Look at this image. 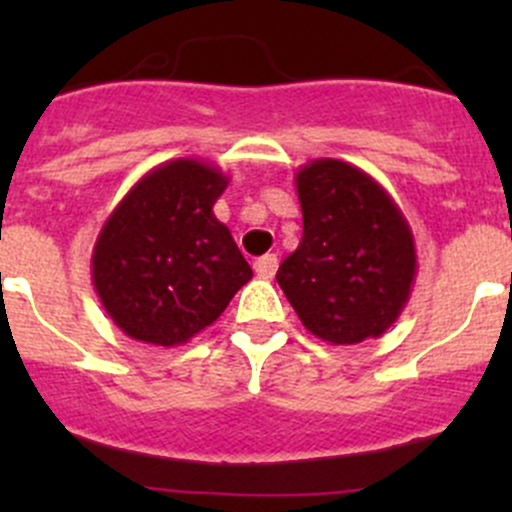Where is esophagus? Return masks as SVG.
<instances>
[{
    "instance_id": "34e87169",
    "label": "esophagus",
    "mask_w": 512,
    "mask_h": 512,
    "mask_svg": "<svg viewBox=\"0 0 512 512\" xmlns=\"http://www.w3.org/2000/svg\"><path fill=\"white\" fill-rule=\"evenodd\" d=\"M277 265H280V260H277V255H262L255 260V272L257 277H262V280H272L277 272Z\"/></svg>"
}]
</instances>
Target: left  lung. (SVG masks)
<instances>
[{
	"instance_id": "obj_1",
	"label": "left lung",
	"mask_w": 512,
	"mask_h": 512,
	"mask_svg": "<svg viewBox=\"0 0 512 512\" xmlns=\"http://www.w3.org/2000/svg\"><path fill=\"white\" fill-rule=\"evenodd\" d=\"M302 240L277 272L304 327L329 344L381 337L416 280L414 232L389 193L356 165L317 158L294 175Z\"/></svg>"
}]
</instances>
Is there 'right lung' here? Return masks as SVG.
I'll return each instance as SVG.
<instances>
[{
    "mask_svg": "<svg viewBox=\"0 0 512 512\" xmlns=\"http://www.w3.org/2000/svg\"><path fill=\"white\" fill-rule=\"evenodd\" d=\"M220 168L178 158L148 170L96 237L91 280L103 309L136 342L178 347L215 322L252 277L213 205Z\"/></svg>",
    "mask_w": 512,
    "mask_h": 512,
    "instance_id": "obj_1",
    "label": "right lung"
}]
</instances>
